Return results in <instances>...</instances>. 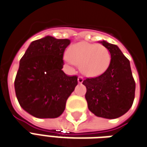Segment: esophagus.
Wrapping results in <instances>:
<instances>
[{
    "mask_svg": "<svg viewBox=\"0 0 147 147\" xmlns=\"http://www.w3.org/2000/svg\"><path fill=\"white\" fill-rule=\"evenodd\" d=\"M83 81H84V78H83L82 76H78V83H82Z\"/></svg>",
    "mask_w": 147,
    "mask_h": 147,
    "instance_id": "1",
    "label": "esophagus"
}]
</instances>
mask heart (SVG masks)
<instances>
[{"label": "heart", "mask_w": 147, "mask_h": 147, "mask_svg": "<svg viewBox=\"0 0 147 147\" xmlns=\"http://www.w3.org/2000/svg\"><path fill=\"white\" fill-rule=\"evenodd\" d=\"M64 59L69 64L80 65L84 74L97 76L107 69L111 55L105 46L81 41L70 46Z\"/></svg>", "instance_id": "heart-1"}]
</instances>
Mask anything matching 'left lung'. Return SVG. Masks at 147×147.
Returning <instances> with one entry per match:
<instances>
[{
  "mask_svg": "<svg viewBox=\"0 0 147 147\" xmlns=\"http://www.w3.org/2000/svg\"><path fill=\"white\" fill-rule=\"evenodd\" d=\"M110 51L111 59L107 70L94 78H86L88 107L96 116L117 118L127 113L133 104L136 91L130 62L115 45L100 41Z\"/></svg>",
  "mask_w": 147,
  "mask_h": 147,
  "instance_id": "left-lung-1",
  "label": "left lung"
}]
</instances>
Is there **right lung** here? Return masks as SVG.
Returning a JSON list of instances; mask_svg holds the SVG:
<instances>
[{"label": "right lung", "instance_id": "add662e5", "mask_svg": "<svg viewBox=\"0 0 147 147\" xmlns=\"http://www.w3.org/2000/svg\"><path fill=\"white\" fill-rule=\"evenodd\" d=\"M69 39L51 36L31 43L20 59L15 79L19 105L37 118H56L78 84V76L63 72V54Z\"/></svg>", "mask_w": 147, "mask_h": 147}]
</instances>
